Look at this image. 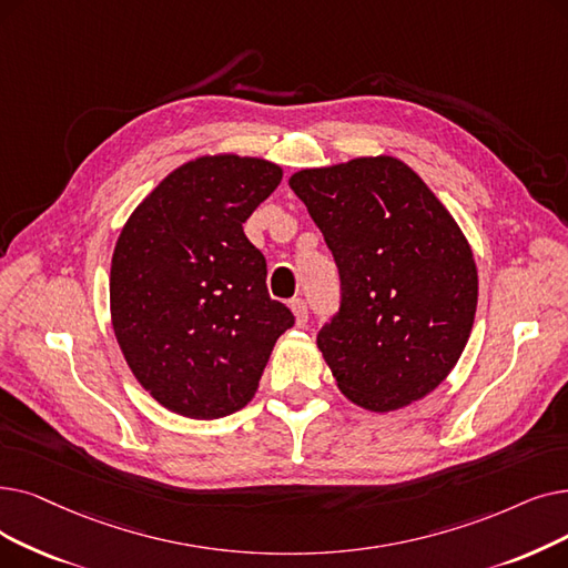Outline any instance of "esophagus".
<instances>
[{
  "mask_svg": "<svg viewBox=\"0 0 568 568\" xmlns=\"http://www.w3.org/2000/svg\"><path fill=\"white\" fill-rule=\"evenodd\" d=\"M290 308L294 313V320H297V325L304 327L306 320H308V304L304 300H292L290 302Z\"/></svg>",
  "mask_w": 568,
  "mask_h": 568,
  "instance_id": "esophagus-1",
  "label": "esophagus"
}]
</instances>
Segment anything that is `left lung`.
<instances>
[{
	"instance_id": "obj_1",
	"label": "left lung",
	"mask_w": 568,
	"mask_h": 568,
	"mask_svg": "<svg viewBox=\"0 0 568 568\" xmlns=\"http://www.w3.org/2000/svg\"><path fill=\"white\" fill-rule=\"evenodd\" d=\"M290 187L338 266L341 308L317 334L338 389L372 413L427 397L455 368L478 306L455 217L389 155L302 169Z\"/></svg>"
}]
</instances>
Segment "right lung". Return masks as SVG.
<instances>
[{"label":"right lung","mask_w":568,"mask_h":568,"mask_svg":"<svg viewBox=\"0 0 568 568\" xmlns=\"http://www.w3.org/2000/svg\"><path fill=\"white\" fill-rule=\"evenodd\" d=\"M262 158L181 164L122 227L111 260V323L134 378L194 420L241 410L278 336L294 325L268 297L266 260L243 223L278 187Z\"/></svg>","instance_id":"right-lung-1"}]
</instances>
